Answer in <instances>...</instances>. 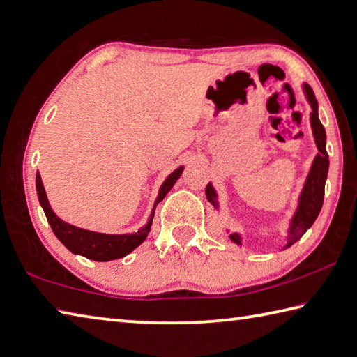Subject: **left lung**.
Segmentation results:
<instances>
[{"label":"left lung","instance_id":"8db88e82","mask_svg":"<svg viewBox=\"0 0 357 357\" xmlns=\"http://www.w3.org/2000/svg\"><path fill=\"white\" fill-rule=\"evenodd\" d=\"M305 95L307 102L311 104V127H312V135L315 139V144H317L319 153L315 155L311 169L305 181L303 190L298 197V206L295 210L294 218L291 220V227H289V234H287V247L295 244L303 234L312 227V224L317 219L319 213L321 210V205H324V196H325V181L328 177V167H329V160H328V152H326V133L325 127L321 126L319 119V104L317 99L311 86L307 84L303 85ZM205 194L208 202H211L214 208L219 206L218 202V194L214 191L211 183H208L205 188ZM230 239L236 244L241 245V236L238 233L230 234Z\"/></svg>","mask_w":357,"mask_h":357}]
</instances>
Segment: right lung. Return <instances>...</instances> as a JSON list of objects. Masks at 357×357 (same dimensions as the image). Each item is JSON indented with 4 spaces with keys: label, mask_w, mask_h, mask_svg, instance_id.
Wrapping results in <instances>:
<instances>
[{
    "label": "right lung",
    "mask_w": 357,
    "mask_h": 357,
    "mask_svg": "<svg viewBox=\"0 0 357 357\" xmlns=\"http://www.w3.org/2000/svg\"><path fill=\"white\" fill-rule=\"evenodd\" d=\"M181 172H183V166L177 167L176 171L167 176V178L163 181V185L160 188L158 197L155 200V205H153V210L149 220H147V224L143 228H139L137 233H132V234H104V233H96V231H90V230H84V228L74 227L68 224V222L57 218L56 213L52 211L48 197H46L42 177H40L38 172L36 177V188H37V196L40 200V205H42L43 211L46 214V219H48L52 231L57 236V239L74 255H82V257L89 259L104 262V261H113V259L126 257V255H129L132 250H135L141 242L147 238V234L151 231L153 213H155L157 205L166 197V194L172 190V186L176 185V181L181 176Z\"/></svg>",
    "instance_id": "right-lung-1"
}]
</instances>
